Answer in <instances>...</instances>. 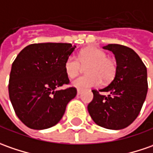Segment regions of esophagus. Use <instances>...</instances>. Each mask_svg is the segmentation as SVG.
Listing matches in <instances>:
<instances>
[{"mask_svg":"<svg viewBox=\"0 0 153 153\" xmlns=\"http://www.w3.org/2000/svg\"><path fill=\"white\" fill-rule=\"evenodd\" d=\"M81 93H82V91H80V90H78V91H77V95H78V96H79Z\"/></svg>","mask_w":153,"mask_h":153,"instance_id":"34e87169","label":"esophagus"}]
</instances>
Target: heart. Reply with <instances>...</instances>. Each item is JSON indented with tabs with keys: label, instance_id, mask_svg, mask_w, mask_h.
<instances>
[{
	"label": "heart",
	"instance_id": "1",
	"mask_svg": "<svg viewBox=\"0 0 153 153\" xmlns=\"http://www.w3.org/2000/svg\"><path fill=\"white\" fill-rule=\"evenodd\" d=\"M79 60L74 56H69L64 63V69L69 78L76 77L80 71L81 65H89L86 68L88 75L79 77L74 80L72 85L79 90L99 86L103 81L108 82L113 79L117 72V63L104 51L97 47H88L82 50L79 54Z\"/></svg>",
	"mask_w": 153,
	"mask_h": 153
}]
</instances>
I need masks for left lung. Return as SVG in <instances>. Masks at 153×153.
<instances>
[{
    "label": "left lung",
    "mask_w": 153,
    "mask_h": 153,
    "mask_svg": "<svg viewBox=\"0 0 153 153\" xmlns=\"http://www.w3.org/2000/svg\"><path fill=\"white\" fill-rule=\"evenodd\" d=\"M103 49L112 51L116 58L117 72L109 85L93 90V100L88 112L96 124L109 129H121L132 124L145 102L148 85L145 64L137 53L125 45L109 44Z\"/></svg>",
    "instance_id": "left-lung-1"
}]
</instances>
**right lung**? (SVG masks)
<instances>
[{"label":"right lung","instance_id":"1","mask_svg":"<svg viewBox=\"0 0 153 153\" xmlns=\"http://www.w3.org/2000/svg\"><path fill=\"white\" fill-rule=\"evenodd\" d=\"M76 48L68 43H39L26 46L12 65L8 91L14 111L27 127L45 129L57 124L75 88H58L69 83L64 69Z\"/></svg>","mask_w":153,"mask_h":153}]
</instances>
